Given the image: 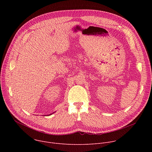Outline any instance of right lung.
I'll return each mask as SVG.
<instances>
[{
    "label": "right lung",
    "instance_id": "add662e5",
    "mask_svg": "<svg viewBox=\"0 0 152 152\" xmlns=\"http://www.w3.org/2000/svg\"><path fill=\"white\" fill-rule=\"evenodd\" d=\"M53 113H52V114H53ZM52 114H50V115H52Z\"/></svg>",
    "mask_w": 152,
    "mask_h": 152
}]
</instances>
